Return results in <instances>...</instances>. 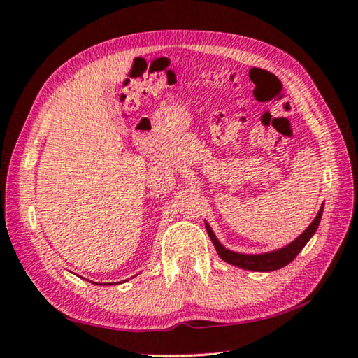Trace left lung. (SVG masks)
<instances>
[{
	"label": "left lung",
	"mask_w": 358,
	"mask_h": 358,
	"mask_svg": "<svg viewBox=\"0 0 358 358\" xmlns=\"http://www.w3.org/2000/svg\"><path fill=\"white\" fill-rule=\"evenodd\" d=\"M322 215H323V204L320 210H318L317 217L313 220V223L308 226L306 231H303V234H300L294 241L289 243L287 246L271 250V252H264V254L234 252V250L224 248L222 243L218 241L214 231L210 229V226L206 222H204V224H206L209 238L212 240V243H214L217 254L220 255L222 260H224L226 263H229L232 266H237V268H241V269H248L254 272H271V271H277L280 268H285L286 264L291 263L294 258L300 254V250L306 246V243L313 238V235L315 234L318 224H320Z\"/></svg>",
	"instance_id": "8db88e82"
}]
</instances>
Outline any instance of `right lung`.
Segmentation results:
<instances>
[{
  "instance_id": "add662e5",
  "label": "right lung",
  "mask_w": 358,
  "mask_h": 358,
  "mask_svg": "<svg viewBox=\"0 0 358 358\" xmlns=\"http://www.w3.org/2000/svg\"><path fill=\"white\" fill-rule=\"evenodd\" d=\"M109 285H112V283H109ZM115 285H117V283H115Z\"/></svg>"
}]
</instances>
